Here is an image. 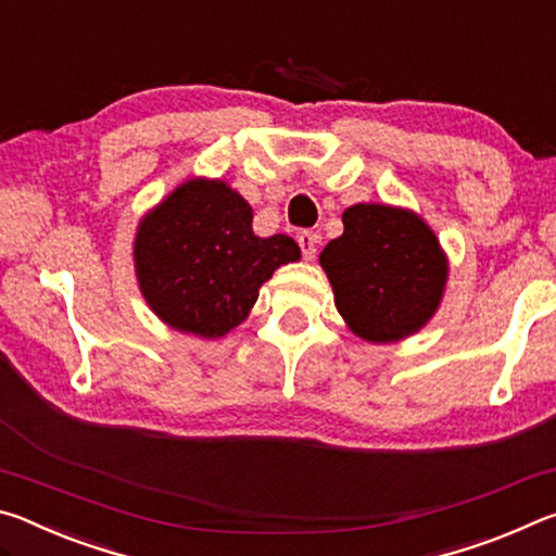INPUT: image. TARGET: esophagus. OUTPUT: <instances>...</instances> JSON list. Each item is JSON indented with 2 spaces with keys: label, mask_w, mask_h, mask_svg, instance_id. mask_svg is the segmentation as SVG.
<instances>
[{
  "label": "esophagus",
  "mask_w": 556,
  "mask_h": 556,
  "mask_svg": "<svg viewBox=\"0 0 556 556\" xmlns=\"http://www.w3.org/2000/svg\"><path fill=\"white\" fill-rule=\"evenodd\" d=\"M299 248H301V255H304V260H314L316 257V235L308 232V230H301L299 232Z\"/></svg>",
  "instance_id": "esophagus-1"
}]
</instances>
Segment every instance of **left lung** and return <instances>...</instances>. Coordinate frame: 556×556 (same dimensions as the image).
I'll return each mask as SVG.
<instances>
[{
  "mask_svg": "<svg viewBox=\"0 0 556 556\" xmlns=\"http://www.w3.org/2000/svg\"><path fill=\"white\" fill-rule=\"evenodd\" d=\"M336 308L372 343L400 341L434 316L446 285V257L425 220L402 208L357 203L343 235L321 252Z\"/></svg>",
  "mask_w": 556,
  "mask_h": 556,
  "instance_id": "left-lung-1",
  "label": "left lung"
}]
</instances>
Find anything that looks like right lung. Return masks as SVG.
<instances>
[{
    "instance_id": "add662e5",
    "label": "right lung",
    "mask_w": 556,
    "mask_h": 556,
    "mask_svg": "<svg viewBox=\"0 0 556 556\" xmlns=\"http://www.w3.org/2000/svg\"><path fill=\"white\" fill-rule=\"evenodd\" d=\"M299 260L289 235L257 238L250 203L223 181H188L142 220L135 262L142 294L176 331L218 338L248 318L260 287Z\"/></svg>"
}]
</instances>
